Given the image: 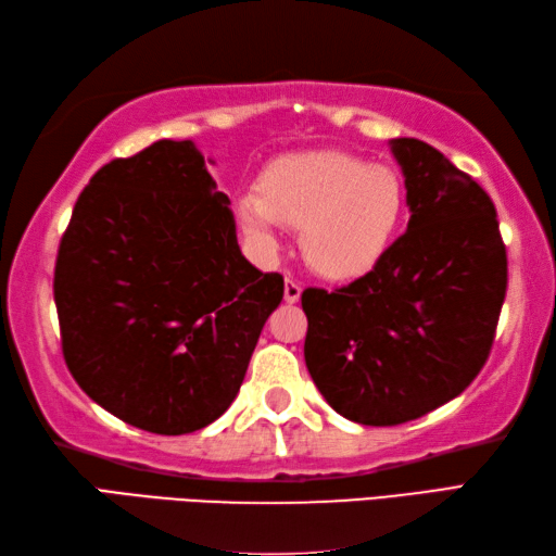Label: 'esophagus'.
I'll return each instance as SVG.
<instances>
[{"label":"esophagus","instance_id":"1","mask_svg":"<svg viewBox=\"0 0 556 556\" xmlns=\"http://www.w3.org/2000/svg\"><path fill=\"white\" fill-rule=\"evenodd\" d=\"M301 299V285L293 277H285V301L296 303Z\"/></svg>","mask_w":556,"mask_h":556}]
</instances>
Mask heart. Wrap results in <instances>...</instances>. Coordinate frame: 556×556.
Listing matches in <instances>:
<instances>
[{
  "mask_svg": "<svg viewBox=\"0 0 556 556\" xmlns=\"http://www.w3.org/2000/svg\"><path fill=\"white\" fill-rule=\"evenodd\" d=\"M406 188L384 164H365L341 152H303L263 169L257 195L236 203L243 231L275 245V227L301 229V251L317 275L351 279L387 251L404 217Z\"/></svg>",
  "mask_w": 556,
  "mask_h": 556,
  "instance_id": "obj_1",
  "label": "heart"
}]
</instances>
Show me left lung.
<instances>
[{
  "label": "left lung",
  "instance_id": "left-lung-1",
  "mask_svg": "<svg viewBox=\"0 0 556 556\" xmlns=\"http://www.w3.org/2000/svg\"><path fill=\"white\" fill-rule=\"evenodd\" d=\"M406 233L349 287L305 289V365L341 416L387 428L458 396L488 363L506 296L492 198L418 138L392 140Z\"/></svg>",
  "mask_w": 556,
  "mask_h": 556
}]
</instances>
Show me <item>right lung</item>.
Wrapping results in <instances>:
<instances>
[{
    "mask_svg": "<svg viewBox=\"0 0 556 556\" xmlns=\"http://www.w3.org/2000/svg\"><path fill=\"white\" fill-rule=\"evenodd\" d=\"M277 271L241 255L229 198L191 140H157L96 172L54 263L68 372L134 428L186 434L231 406Z\"/></svg>",
    "mask_w": 556,
    "mask_h": 556,
    "instance_id": "1",
    "label": "right lung"
}]
</instances>
